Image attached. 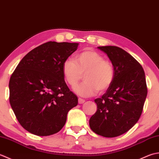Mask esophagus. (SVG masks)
<instances>
[{"label":"esophagus","instance_id":"obj_1","mask_svg":"<svg viewBox=\"0 0 159 159\" xmlns=\"http://www.w3.org/2000/svg\"><path fill=\"white\" fill-rule=\"evenodd\" d=\"M84 102H85V100L84 99H81V98L78 99V103H80V104H82V103H84Z\"/></svg>","mask_w":159,"mask_h":159}]
</instances>
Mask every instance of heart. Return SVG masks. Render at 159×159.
I'll return each mask as SVG.
<instances>
[{"label": "heart", "instance_id": "heart-1", "mask_svg": "<svg viewBox=\"0 0 159 159\" xmlns=\"http://www.w3.org/2000/svg\"><path fill=\"white\" fill-rule=\"evenodd\" d=\"M62 73L66 82L75 86L84 75V82L74 88L80 97L89 98L104 92L111 86L115 78L112 64L100 53L86 50L77 53L74 60L68 58L62 64Z\"/></svg>", "mask_w": 159, "mask_h": 159}]
</instances>
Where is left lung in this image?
Here are the masks:
<instances>
[{"label":"left lung","mask_w":159,"mask_h":159,"mask_svg":"<svg viewBox=\"0 0 159 159\" xmlns=\"http://www.w3.org/2000/svg\"><path fill=\"white\" fill-rule=\"evenodd\" d=\"M115 69L111 86L95 102L98 110L89 120L90 129L104 137L125 133L136 124L143 111L148 89L143 67L130 54L115 46L98 47Z\"/></svg>","instance_id":"obj_1"}]
</instances>
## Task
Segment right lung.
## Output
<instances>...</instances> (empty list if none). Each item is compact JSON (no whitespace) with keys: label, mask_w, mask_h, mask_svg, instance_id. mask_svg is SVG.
<instances>
[{"label":"right lung","mask_w":159,"mask_h":159,"mask_svg":"<svg viewBox=\"0 0 159 159\" xmlns=\"http://www.w3.org/2000/svg\"><path fill=\"white\" fill-rule=\"evenodd\" d=\"M78 45L51 41L41 44L26 55L12 73L9 102L18 122L30 133H57L77 105V97L64 81L62 64Z\"/></svg>","instance_id":"1"}]
</instances>
